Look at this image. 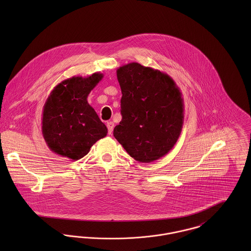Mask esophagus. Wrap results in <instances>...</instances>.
Segmentation results:
<instances>
[{
  "instance_id": "34e87169",
  "label": "esophagus",
  "mask_w": 251,
  "mask_h": 251,
  "mask_svg": "<svg viewBox=\"0 0 251 251\" xmlns=\"http://www.w3.org/2000/svg\"><path fill=\"white\" fill-rule=\"evenodd\" d=\"M114 123L113 122H108L107 123V128H108V133L109 134H111L112 132H113V129H114Z\"/></svg>"
}]
</instances>
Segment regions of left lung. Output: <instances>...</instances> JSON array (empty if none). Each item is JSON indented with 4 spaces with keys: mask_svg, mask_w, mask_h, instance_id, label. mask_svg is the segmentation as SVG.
Segmentation results:
<instances>
[{
    "mask_svg": "<svg viewBox=\"0 0 251 251\" xmlns=\"http://www.w3.org/2000/svg\"><path fill=\"white\" fill-rule=\"evenodd\" d=\"M122 121L114 137L135 160L149 163L167 154L183 125V100L166 73L129 63L117 70Z\"/></svg>",
    "mask_w": 251,
    "mask_h": 251,
    "instance_id": "obj_1",
    "label": "left lung"
}]
</instances>
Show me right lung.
I'll return each instance as SVG.
<instances>
[{
  "mask_svg": "<svg viewBox=\"0 0 251 251\" xmlns=\"http://www.w3.org/2000/svg\"><path fill=\"white\" fill-rule=\"evenodd\" d=\"M102 78L100 72L87 77L73 76L59 83L50 93L43 106L41 131L53 152L78 160L107 135L106 126L87 100Z\"/></svg>",
  "mask_w": 251,
  "mask_h": 251,
  "instance_id": "1",
  "label": "right lung"
}]
</instances>
